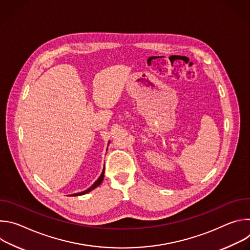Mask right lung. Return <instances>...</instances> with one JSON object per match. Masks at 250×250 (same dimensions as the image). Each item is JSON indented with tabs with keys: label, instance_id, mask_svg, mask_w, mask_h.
I'll return each mask as SVG.
<instances>
[{
	"label": "right lung",
	"instance_id": "obj_1",
	"mask_svg": "<svg viewBox=\"0 0 250 250\" xmlns=\"http://www.w3.org/2000/svg\"><path fill=\"white\" fill-rule=\"evenodd\" d=\"M109 144H110V141H109ZM104 168L103 169V172H102V174L100 175V177L98 178V180H97L89 189H87V190H85V191H83V192H80V193H76V194H73V195H70V196H82V195H85V194L91 192L92 190L96 189L98 186H100V185L102 184V182H103V180H104Z\"/></svg>",
	"mask_w": 250,
	"mask_h": 250
}]
</instances>
